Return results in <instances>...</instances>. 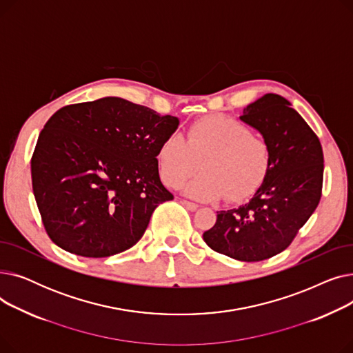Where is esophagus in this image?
Segmentation results:
<instances>
[{
    "mask_svg": "<svg viewBox=\"0 0 353 353\" xmlns=\"http://www.w3.org/2000/svg\"><path fill=\"white\" fill-rule=\"evenodd\" d=\"M183 206H186V209H189L190 212H194L199 209V205H196V203H192V201H188V200H181Z\"/></svg>",
    "mask_w": 353,
    "mask_h": 353,
    "instance_id": "obj_1",
    "label": "esophagus"
}]
</instances>
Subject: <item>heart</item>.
I'll use <instances>...</instances> for the list:
<instances>
[{
  "label": "heart",
  "mask_w": 353,
  "mask_h": 353,
  "mask_svg": "<svg viewBox=\"0 0 353 353\" xmlns=\"http://www.w3.org/2000/svg\"><path fill=\"white\" fill-rule=\"evenodd\" d=\"M160 177L165 186L179 189L199 167L184 193L201 201L226 196L240 201L252 196L270 167V147L253 134L248 124L225 114H210L192 123L184 140L172 134L156 152Z\"/></svg>",
  "instance_id": "1"
}]
</instances>
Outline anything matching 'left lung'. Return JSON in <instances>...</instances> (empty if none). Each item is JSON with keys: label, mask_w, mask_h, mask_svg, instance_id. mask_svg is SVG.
Returning <instances> with one entry per match:
<instances>
[{"label": "left lung", "mask_w": 353, "mask_h": 353, "mask_svg": "<svg viewBox=\"0 0 353 353\" xmlns=\"http://www.w3.org/2000/svg\"><path fill=\"white\" fill-rule=\"evenodd\" d=\"M240 120L269 144V172L248 203L217 213L203 239L236 261L261 262L283 252L318 208L323 152L302 116L273 92L243 108Z\"/></svg>", "instance_id": "8db88e82"}]
</instances>
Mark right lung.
Wrapping results in <instances>:
<instances>
[{
    "label": "right lung",
    "mask_w": 353,
    "mask_h": 353,
    "mask_svg": "<svg viewBox=\"0 0 353 353\" xmlns=\"http://www.w3.org/2000/svg\"><path fill=\"white\" fill-rule=\"evenodd\" d=\"M179 119L120 97L60 108L31 159L32 192L52 242L83 257L134 246L154 209L173 200L156 152Z\"/></svg>",
    "instance_id": "1"
}]
</instances>
